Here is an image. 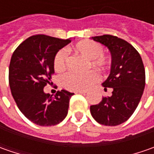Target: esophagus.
Masks as SVG:
<instances>
[{"instance_id":"obj_1","label":"esophagus","mask_w":154,"mask_h":154,"mask_svg":"<svg viewBox=\"0 0 154 154\" xmlns=\"http://www.w3.org/2000/svg\"><path fill=\"white\" fill-rule=\"evenodd\" d=\"M86 91H78V92H75V93H80V94H85Z\"/></svg>"}]
</instances>
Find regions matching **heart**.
I'll return each mask as SVG.
<instances>
[{
    "mask_svg": "<svg viewBox=\"0 0 154 154\" xmlns=\"http://www.w3.org/2000/svg\"><path fill=\"white\" fill-rule=\"evenodd\" d=\"M74 51L85 57L88 61L87 68H96L99 72H104L109 66V60L103 55L102 45L92 40H83L74 46ZM67 54L64 50L59 51L56 54L53 61L55 70L61 72L66 68ZM98 80V74L94 71L86 74H75L69 72L62 77V84L64 88L69 91H85Z\"/></svg>",
    "mask_w": 154,
    "mask_h": 154,
    "instance_id": "obj_1",
    "label": "heart"
}]
</instances>
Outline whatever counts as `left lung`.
<instances>
[{
	"mask_svg": "<svg viewBox=\"0 0 154 154\" xmlns=\"http://www.w3.org/2000/svg\"><path fill=\"white\" fill-rule=\"evenodd\" d=\"M105 45L111 54L110 73L102 86L112 89L110 97L91 105L92 117L105 126L126 122L137 108L145 88V68L139 52L123 39L112 35L92 38Z\"/></svg>",
	"mask_w": 154,
	"mask_h": 154,
	"instance_id": "obj_1",
	"label": "left lung"
}]
</instances>
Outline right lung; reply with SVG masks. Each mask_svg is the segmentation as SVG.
Instances as JSON below:
<instances>
[{"instance_id":"1","label":"right lung","mask_w":154,"mask_h":154,"mask_svg":"<svg viewBox=\"0 0 154 154\" xmlns=\"http://www.w3.org/2000/svg\"><path fill=\"white\" fill-rule=\"evenodd\" d=\"M71 42L35 35L17 47L9 65V86L17 106L24 116L39 126H53L67 116L69 99L74 93L66 90L55 95L44 92L55 73L53 61L56 54Z\"/></svg>"}]
</instances>
